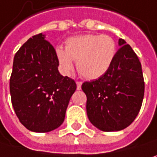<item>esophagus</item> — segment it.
<instances>
[{
    "label": "esophagus",
    "mask_w": 157,
    "mask_h": 157,
    "mask_svg": "<svg viewBox=\"0 0 157 157\" xmlns=\"http://www.w3.org/2000/svg\"><path fill=\"white\" fill-rule=\"evenodd\" d=\"M76 85H77V90H81V88H82V82H76Z\"/></svg>",
    "instance_id": "1"
}]
</instances>
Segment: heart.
<instances>
[{"instance_id": "heart-1", "label": "heart", "mask_w": 157, "mask_h": 157, "mask_svg": "<svg viewBox=\"0 0 157 157\" xmlns=\"http://www.w3.org/2000/svg\"><path fill=\"white\" fill-rule=\"evenodd\" d=\"M117 43L109 35L86 34L71 37L65 42V49L58 47L56 55L62 72L68 75L76 61L79 74L86 79H98L104 75L114 62Z\"/></svg>"}]
</instances>
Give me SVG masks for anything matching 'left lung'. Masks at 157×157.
I'll return each instance as SVG.
<instances>
[{
	"label": "left lung",
	"instance_id": "obj_1",
	"mask_svg": "<svg viewBox=\"0 0 157 157\" xmlns=\"http://www.w3.org/2000/svg\"><path fill=\"white\" fill-rule=\"evenodd\" d=\"M121 48L107 73L82 89L86 94L89 121L102 131H119L128 127L142 105L145 82L141 63L127 42L120 38Z\"/></svg>",
	"mask_w": 157,
	"mask_h": 157
}]
</instances>
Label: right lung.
Here are the masks:
<instances>
[{
  "instance_id": "obj_1",
  "label": "right lung",
  "mask_w": 157,
  "mask_h": 157,
  "mask_svg": "<svg viewBox=\"0 0 157 157\" xmlns=\"http://www.w3.org/2000/svg\"><path fill=\"white\" fill-rule=\"evenodd\" d=\"M56 50L40 33L30 37L14 56L10 79L11 103L22 125L33 132H49L62 125L73 79L58 72Z\"/></svg>"
}]
</instances>
